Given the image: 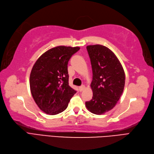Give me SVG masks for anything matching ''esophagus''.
Segmentation results:
<instances>
[{"label":"esophagus","instance_id":"obj_1","mask_svg":"<svg viewBox=\"0 0 154 154\" xmlns=\"http://www.w3.org/2000/svg\"><path fill=\"white\" fill-rule=\"evenodd\" d=\"M86 88V87H85V86L84 85H82V86H81L80 87H79V90L80 91V92H82V91H83L84 89Z\"/></svg>","mask_w":154,"mask_h":154}]
</instances>
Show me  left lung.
Returning <instances> with one entry per match:
<instances>
[{
  "label": "left lung",
  "instance_id": "8db88e82",
  "mask_svg": "<svg viewBox=\"0 0 154 154\" xmlns=\"http://www.w3.org/2000/svg\"><path fill=\"white\" fill-rule=\"evenodd\" d=\"M92 68L90 84L92 99L86 102V107L93 114H105L114 107L123 92L125 73L114 53L104 46L86 47Z\"/></svg>",
  "mask_w": 154,
  "mask_h": 154
}]
</instances>
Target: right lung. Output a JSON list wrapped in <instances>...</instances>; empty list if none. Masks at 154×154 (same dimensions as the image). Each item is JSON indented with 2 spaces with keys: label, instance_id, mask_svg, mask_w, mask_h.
<instances>
[{
  "label": "right lung",
  "instance_id": "right-lung-1",
  "mask_svg": "<svg viewBox=\"0 0 154 154\" xmlns=\"http://www.w3.org/2000/svg\"><path fill=\"white\" fill-rule=\"evenodd\" d=\"M80 47L59 46L48 50L36 61L30 75L33 99L46 114L64 111L76 91L69 86L68 63Z\"/></svg>",
  "mask_w": 154,
  "mask_h": 154
}]
</instances>
